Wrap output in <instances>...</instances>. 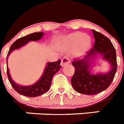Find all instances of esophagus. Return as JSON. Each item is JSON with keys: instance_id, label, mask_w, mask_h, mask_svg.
Masks as SVG:
<instances>
[{"instance_id": "34e87169", "label": "esophagus", "mask_w": 124, "mask_h": 124, "mask_svg": "<svg viewBox=\"0 0 124 124\" xmlns=\"http://www.w3.org/2000/svg\"><path fill=\"white\" fill-rule=\"evenodd\" d=\"M70 62V58L68 57H64L63 59L61 60V63H60V65L61 66H65V65H68Z\"/></svg>"}]
</instances>
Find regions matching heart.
<instances>
[{"mask_svg":"<svg viewBox=\"0 0 124 124\" xmlns=\"http://www.w3.org/2000/svg\"><path fill=\"white\" fill-rule=\"evenodd\" d=\"M91 45V39L89 35L77 31L63 37L60 46L64 50L72 47V56L73 57H79L88 50Z\"/></svg>","mask_w":124,"mask_h":124,"instance_id":"b5f03b06","label":"heart"}]
</instances>
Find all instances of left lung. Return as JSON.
<instances>
[{
	"label": "left lung",
	"instance_id": "1",
	"mask_svg": "<svg viewBox=\"0 0 124 124\" xmlns=\"http://www.w3.org/2000/svg\"><path fill=\"white\" fill-rule=\"evenodd\" d=\"M92 32L95 39L93 48L83 59H76L72 62L75 68L71 79L72 86L77 92L87 95L97 94L108 88L117 69L116 52L111 41L99 32L94 30ZM98 54H100L111 65L110 70L107 73H91V60Z\"/></svg>",
	"mask_w": 124,
	"mask_h": 124
}]
</instances>
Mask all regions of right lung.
I'll return each instance as SVG.
<instances>
[{
  "instance_id": "1",
  "label": "right lung",
  "mask_w": 124,
  "mask_h": 124,
  "mask_svg": "<svg viewBox=\"0 0 124 124\" xmlns=\"http://www.w3.org/2000/svg\"><path fill=\"white\" fill-rule=\"evenodd\" d=\"M43 35H44V33L43 32L33 33L19 38L16 41H14L10 47L9 52L7 54V63L8 57L12 51L22 47L26 43H28L29 41H38L42 38ZM60 62L61 61L59 59V60H57V62L47 63L41 78L39 79V81H38L35 84H33V85L24 86L17 85V83H16L12 79L11 75L9 73L8 67H7V77H8L9 82L11 84L13 88L18 93H19L21 95L28 96V97H36L38 96L42 95L49 90L53 76L61 68V65H60Z\"/></svg>"
}]
</instances>
